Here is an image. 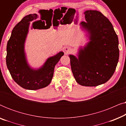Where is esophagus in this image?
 <instances>
[{"instance_id":"obj_1","label":"esophagus","mask_w":126,"mask_h":126,"mask_svg":"<svg viewBox=\"0 0 126 126\" xmlns=\"http://www.w3.org/2000/svg\"><path fill=\"white\" fill-rule=\"evenodd\" d=\"M72 51V49L71 47H69V46H66L65 47V52L66 54H69Z\"/></svg>"}]
</instances>
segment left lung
<instances>
[{
  "mask_svg": "<svg viewBox=\"0 0 126 126\" xmlns=\"http://www.w3.org/2000/svg\"><path fill=\"white\" fill-rule=\"evenodd\" d=\"M87 22L81 26L90 33V42L79 51L78 58L70 55L71 69L78 84L94 87L112 76L118 64L119 41L111 22L96 10L84 13Z\"/></svg>",
  "mask_w": 126,
  "mask_h": 126,
  "instance_id": "obj_1",
  "label": "left lung"
}]
</instances>
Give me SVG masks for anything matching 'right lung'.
Returning <instances> with one entry per match:
<instances>
[{"mask_svg":"<svg viewBox=\"0 0 126 126\" xmlns=\"http://www.w3.org/2000/svg\"><path fill=\"white\" fill-rule=\"evenodd\" d=\"M36 14L24 17L14 27L7 45L6 64L12 78L23 88L37 90L45 88L52 80L56 65L63 56L60 52L47 60L42 68L34 70L29 67L24 52V44L30 22L36 19Z\"/></svg>","mask_w":126,"mask_h":126,"instance_id":"right-lung-1","label":"right lung"}]
</instances>
